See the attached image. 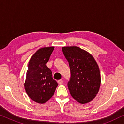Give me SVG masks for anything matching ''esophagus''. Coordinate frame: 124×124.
I'll use <instances>...</instances> for the list:
<instances>
[{
	"instance_id": "obj_1",
	"label": "esophagus",
	"mask_w": 124,
	"mask_h": 124,
	"mask_svg": "<svg viewBox=\"0 0 124 124\" xmlns=\"http://www.w3.org/2000/svg\"><path fill=\"white\" fill-rule=\"evenodd\" d=\"M58 83L59 85H62V83H63V80H62V79L58 80Z\"/></svg>"
}]
</instances>
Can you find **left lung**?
I'll list each match as a JSON object with an SVG mask.
<instances>
[{"label": "left lung", "instance_id": "obj_1", "mask_svg": "<svg viewBox=\"0 0 124 124\" xmlns=\"http://www.w3.org/2000/svg\"><path fill=\"white\" fill-rule=\"evenodd\" d=\"M62 51L71 71L67 84L71 95L79 103H89L98 94L101 83L98 64L91 54L78 46H63Z\"/></svg>", "mask_w": 124, "mask_h": 124}]
</instances>
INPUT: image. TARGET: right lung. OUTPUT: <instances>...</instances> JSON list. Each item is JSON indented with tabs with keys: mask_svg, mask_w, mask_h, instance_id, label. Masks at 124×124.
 Segmentation results:
<instances>
[{
	"mask_svg": "<svg viewBox=\"0 0 124 124\" xmlns=\"http://www.w3.org/2000/svg\"><path fill=\"white\" fill-rule=\"evenodd\" d=\"M54 49V46H49L39 49L28 62L25 90L29 98L37 103L48 101L58 86L50 69L46 65Z\"/></svg>",
	"mask_w": 124,
	"mask_h": 124,
	"instance_id": "right-lung-1",
	"label": "right lung"
}]
</instances>
